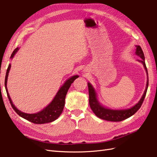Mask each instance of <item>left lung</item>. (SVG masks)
Instances as JSON below:
<instances>
[{
  "instance_id": "1",
  "label": "left lung",
  "mask_w": 157,
  "mask_h": 157,
  "mask_svg": "<svg viewBox=\"0 0 157 157\" xmlns=\"http://www.w3.org/2000/svg\"><path fill=\"white\" fill-rule=\"evenodd\" d=\"M136 54L140 57L141 60H138L139 62L143 64L144 67L147 71L148 75L147 68L146 67L145 64V58L144 55L142 51V48L140 46H136ZM148 86V81L147 82V87L144 90V93L142 95V98L139 101L137 104H136L134 106L131 108H129L127 109H122V110H113L107 109L106 107H104L102 106L98 100L97 99V94L95 89L93 87V86L88 82V87H89V105L90 108H91L93 113H95L96 116L101 118V119L105 120L107 121H121L127 119V118L131 117L136 112V111L140 109L142 103L144 101V99L145 98L146 94H147V89Z\"/></svg>"
}]
</instances>
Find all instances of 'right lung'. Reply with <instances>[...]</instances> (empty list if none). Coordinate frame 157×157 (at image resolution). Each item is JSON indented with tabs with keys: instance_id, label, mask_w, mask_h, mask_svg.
<instances>
[{
	"instance_id": "obj_1",
	"label": "right lung",
	"mask_w": 157,
	"mask_h": 157,
	"mask_svg": "<svg viewBox=\"0 0 157 157\" xmlns=\"http://www.w3.org/2000/svg\"><path fill=\"white\" fill-rule=\"evenodd\" d=\"M19 50V48H17L16 49L14 50L13 53L10 56V58H13L17 52ZM10 68V64L9 65L8 68L6 70L5 80V85L6 94H7L8 98L10 105H11L13 109L15 110V112L20 116L21 117L24 118L27 120H28L31 122L36 124H42L46 123H50L56 120L60 116L62 111H63L64 103H65V97L67 95L68 90L71 86L72 83L74 82L76 78L78 77V75L73 76L72 77L68 78L67 81L64 82V84L61 86V88L59 89L58 93L56 95L54 99L52 101V102L48 105L46 107H45L43 110H41L40 112L36 113H25L22 111H19L17 108L13 105L10 97L9 95L7 87H6V83H7V78L9 76V72Z\"/></svg>"
}]
</instances>
